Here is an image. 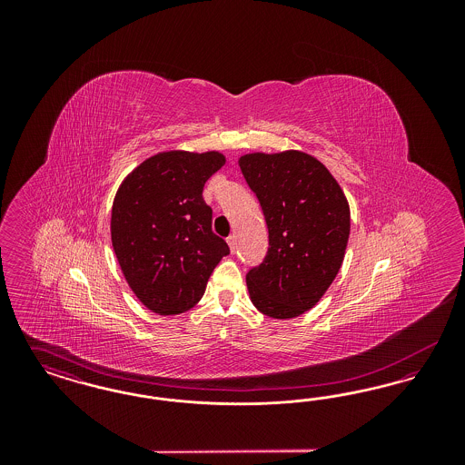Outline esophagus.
Returning <instances> with one entry per match:
<instances>
[{
	"mask_svg": "<svg viewBox=\"0 0 465 465\" xmlns=\"http://www.w3.org/2000/svg\"><path fill=\"white\" fill-rule=\"evenodd\" d=\"M226 242L230 245V251H232V252L237 251V235H230V237L226 239Z\"/></svg>",
	"mask_w": 465,
	"mask_h": 465,
	"instance_id": "esophagus-1",
	"label": "esophagus"
}]
</instances>
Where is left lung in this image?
<instances>
[{
	"label": "left lung",
	"mask_w": 465,
	"mask_h": 465,
	"mask_svg": "<svg viewBox=\"0 0 465 465\" xmlns=\"http://www.w3.org/2000/svg\"><path fill=\"white\" fill-rule=\"evenodd\" d=\"M241 171L268 228L263 263L245 275L251 302L273 319L312 309L331 286L351 233V209L331 173L312 155L249 153Z\"/></svg>",
	"instance_id": "left-lung-1"
}]
</instances>
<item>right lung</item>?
<instances>
[{"mask_svg":"<svg viewBox=\"0 0 465 465\" xmlns=\"http://www.w3.org/2000/svg\"><path fill=\"white\" fill-rule=\"evenodd\" d=\"M224 162L220 152H163L135 167L116 192V260L139 302L158 315L193 309L213 270L230 254L202 197L205 181Z\"/></svg>","mask_w":465,"mask_h":465,"instance_id":"right-lung-1","label":"right lung"}]
</instances>
